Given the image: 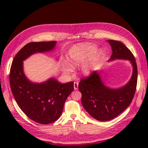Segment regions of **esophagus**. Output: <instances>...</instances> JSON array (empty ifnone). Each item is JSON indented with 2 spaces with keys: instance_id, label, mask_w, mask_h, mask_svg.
Instances as JSON below:
<instances>
[{
  "instance_id": "34e87169",
  "label": "esophagus",
  "mask_w": 148,
  "mask_h": 148,
  "mask_svg": "<svg viewBox=\"0 0 148 148\" xmlns=\"http://www.w3.org/2000/svg\"><path fill=\"white\" fill-rule=\"evenodd\" d=\"M74 90H77L78 89V82H75L74 83Z\"/></svg>"
}]
</instances>
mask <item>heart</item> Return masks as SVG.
<instances>
[{"label":"heart","mask_w":148,"mask_h":148,"mask_svg":"<svg viewBox=\"0 0 148 148\" xmlns=\"http://www.w3.org/2000/svg\"><path fill=\"white\" fill-rule=\"evenodd\" d=\"M96 47L89 44L82 46L80 48L72 49L69 55V62L72 66H77L84 64L90 57L89 63L83 67V73L85 75H89L92 72L95 64L99 61L102 56V51L101 50L95 51ZM70 70L67 69L66 72H70Z\"/></svg>","instance_id":"1"}]
</instances>
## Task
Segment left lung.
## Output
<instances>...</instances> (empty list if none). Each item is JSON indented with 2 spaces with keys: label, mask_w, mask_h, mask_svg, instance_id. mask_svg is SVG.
<instances>
[{
  "label": "left lung",
  "mask_w": 148,
  "mask_h": 148,
  "mask_svg": "<svg viewBox=\"0 0 148 148\" xmlns=\"http://www.w3.org/2000/svg\"><path fill=\"white\" fill-rule=\"evenodd\" d=\"M112 54L108 61L116 59L129 60L132 66V74L128 83L119 88H110L105 85L100 72L94 71L79 83L82 104L95 119L106 121L122 113L131 103L137 84V65L132 52L121 42L109 40Z\"/></svg>",
  "instance_id": "obj_1"
}]
</instances>
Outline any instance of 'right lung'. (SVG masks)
Wrapping results in <instances>:
<instances>
[{
    "label": "right lung",
    "instance_id": "1",
    "mask_svg": "<svg viewBox=\"0 0 148 148\" xmlns=\"http://www.w3.org/2000/svg\"><path fill=\"white\" fill-rule=\"evenodd\" d=\"M56 41L30 42L14 58L10 72V84L14 99L26 116L40 124L58 119L65 101L74 90V82L60 84L51 77L42 83H34L25 75L23 61L32 55L52 51Z\"/></svg>",
    "mask_w": 148,
    "mask_h": 148
}]
</instances>
